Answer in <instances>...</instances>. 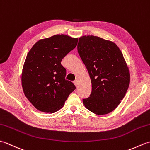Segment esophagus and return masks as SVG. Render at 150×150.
Here are the masks:
<instances>
[{"label": "esophagus", "mask_w": 150, "mask_h": 150, "mask_svg": "<svg viewBox=\"0 0 150 150\" xmlns=\"http://www.w3.org/2000/svg\"><path fill=\"white\" fill-rule=\"evenodd\" d=\"M73 82V84H74L75 85V86L77 87V85H78V81H77V80L74 81Z\"/></svg>", "instance_id": "obj_1"}]
</instances>
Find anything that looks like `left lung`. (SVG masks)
<instances>
[{
    "label": "left lung",
    "mask_w": 150,
    "mask_h": 150,
    "mask_svg": "<svg viewBox=\"0 0 150 150\" xmlns=\"http://www.w3.org/2000/svg\"><path fill=\"white\" fill-rule=\"evenodd\" d=\"M77 50L92 84L90 97L82 99L84 105L97 115L111 112L129 84V69L122 52L113 42L93 35L79 38Z\"/></svg>",
    "instance_id": "1"
}]
</instances>
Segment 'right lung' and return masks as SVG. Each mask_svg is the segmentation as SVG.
<instances>
[{
	"instance_id": "add662e5",
	"label": "right lung",
	"mask_w": 150,
	"mask_h": 150,
	"mask_svg": "<svg viewBox=\"0 0 150 150\" xmlns=\"http://www.w3.org/2000/svg\"><path fill=\"white\" fill-rule=\"evenodd\" d=\"M77 42V39L66 35H56L39 40L28 53L22 86L24 95L37 110L56 112L75 90L73 82L66 80V70L61 61Z\"/></svg>"
}]
</instances>
